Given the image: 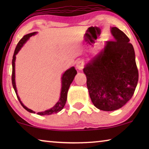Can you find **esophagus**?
Segmentation results:
<instances>
[{
  "label": "esophagus",
  "mask_w": 149,
  "mask_h": 149,
  "mask_svg": "<svg viewBox=\"0 0 149 149\" xmlns=\"http://www.w3.org/2000/svg\"><path fill=\"white\" fill-rule=\"evenodd\" d=\"M84 65H85V63L84 61H82V60H79V61H78L76 63L77 69L79 70H83V68H84Z\"/></svg>",
  "instance_id": "obj_1"
}]
</instances>
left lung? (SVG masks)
Instances as JSON below:
<instances>
[{"label":"left lung","mask_w":149,"mask_h":149,"mask_svg":"<svg viewBox=\"0 0 149 149\" xmlns=\"http://www.w3.org/2000/svg\"><path fill=\"white\" fill-rule=\"evenodd\" d=\"M114 41L106 42L99 54L85 65L87 86L95 107L113 111L132 99L137 87L139 73L133 45L124 33L111 28Z\"/></svg>","instance_id":"8db88e82"}]
</instances>
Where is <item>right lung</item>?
Wrapping results in <instances>:
<instances>
[{
  "label": "right lung",
  "instance_id": "right-lung-1",
  "mask_svg": "<svg viewBox=\"0 0 149 149\" xmlns=\"http://www.w3.org/2000/svg\"><path fill=\"white\" fill-rule=\"evenodd\" d=\"M35 34H36V32L31 33L24 35L23 38L20 39V41L18 42V43L17 45L16 49H15L14 53L13 55V58H12V85H13V88L15 91V92H16L17 99L19 100L20 104H22V107H23L27 111H28V112L31 113H35V112L34 111L27 108L26 106H24L23 103H22L21 102V100H20L18 95H17L16 82H15V60H16V55L17 54V52H19V50L21 49V48L23 47L24 44L26 43V42L29 39L30 37H31L32 35H33ZM76 74H77V71L75 70L74 67H72L71 68L66 70V71L64 73V74L62 75V89H61V93H60V97L59 100L52 108H50L49 110H45L44 112H38L37 113V114L42 115V116L50 115L52 114H54V113L56 114V113L62 110V108H64V107L65 106V102H66L67 94H68V91L70 85L72 83L73 80H74L75 75Z\"/></svg>",
  "mask_w": 149,
  "mask_h": 149
}]
</instances>
